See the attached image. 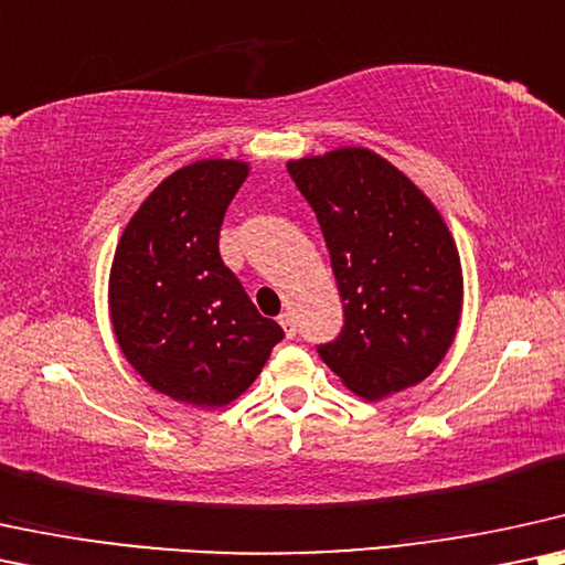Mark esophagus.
<instances>
[{
  "instance_id": "obj_1",
  "label": "esophagus",
  "mask_w": 565,
  "mask_h": 565,
  "mask_svg": "<svg viewBox=\"0 0 565 565\" xmlns=\"http://www.w3.org/2000/svg\"><path fill=\"white\" fill-rule=\"evenodd\" d=\"M278 323H281L284 333H287L289 339H295V333H297V326H295V318H291V312H281V316H278Z\"/></svg>"
}]
</instances>
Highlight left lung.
Segmentation results:
<instances>
[{
    "label": "left lung",
    "mask_w": 565,
    "mask_h": 565,
    "mask_svg": "<svg viewBox=\"0 0 565 565\" xmlns=\"http://www.w3.org/2000/svg\"><path fill=\"white\" fill-rule=\"evenodd\" d=\"M287 169L316 213L344 302V326L318 344L320 360L370 402L425 381L461 312V263L440 213L367 148Z\"/></svg>",
    "instance_id": "obj_1"
}]
</instances>
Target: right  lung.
Listing matches in <instances>:
<instances>
[{"label": "right lung", "instance_id": "right-lung-1", "mask_svg": "<svg viewBox=\"0 0 565 565\" xmlns=\"http://www.w3.org/2000/svg\"><path fill=\"white\" fill-rule=\"evenodd\" d=\"M245 177L247 163L218 159L174 171L140 205L114 255V333L130 365L174 402L230 404L284 339L218 253L224 213Z\"/></svg>", "mask_w": 565, "mask_h": 565}]
</instances>
